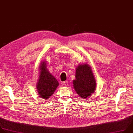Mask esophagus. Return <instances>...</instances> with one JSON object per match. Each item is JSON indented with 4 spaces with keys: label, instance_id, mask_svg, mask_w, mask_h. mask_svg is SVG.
I'll return each mask as SVG.
<instances>
[{
    "label": "esophagus",
    "instance_id": "34e87169",
    "mask_svg": "<svg viewBox=\"0 0 133 133\" xmlns=\"http://www.w3.org/2000/svg\"><path fill=\"white\" fill-rule=\"evenodd\" d=\"M63 83V85H65V86H68V82L66 81H64Z\"/></svg>",
    "mask_w": 133,
    "mask_h": 133
}]
</instances>
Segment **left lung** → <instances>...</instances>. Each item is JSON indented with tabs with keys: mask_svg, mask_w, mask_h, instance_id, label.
Here are the masks:
<instances>
[{
	"mask_svg": "<svg viewBox=\"0 0 133 133\" xmlns=\"http://www.w3.org/2000/svg\"><path fill=\"white\" fill-rule=\"evenodd\" d=\"M73 87L83 98L88 97L95 90L96 81L91 67L88 64L79 65L76 69Z\"/></svg>",
	"mask_w": 133,
	"mask_h": 133,
	"instance_id": "obj_1",
	"label": "left lung"
}]
</instances>
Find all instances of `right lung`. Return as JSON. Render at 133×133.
Segmentation results:
<instances>
[{"instance_id":"1","label":"right lung","mask_w":133,"mask_h":133,"mask_svg":"<svg viewBox=\"0 0 133 133\" xmlns=\"http://www.w3.org/2000/svg\"><path fill=\"white\" fill-rule=\"evenodd\" d=\"M45 62H43L40 67V76L37 84L39 95L42 98L48 99L54 94L59 85L57 79L46 69Z\"/></svg>"}]
</instances>
